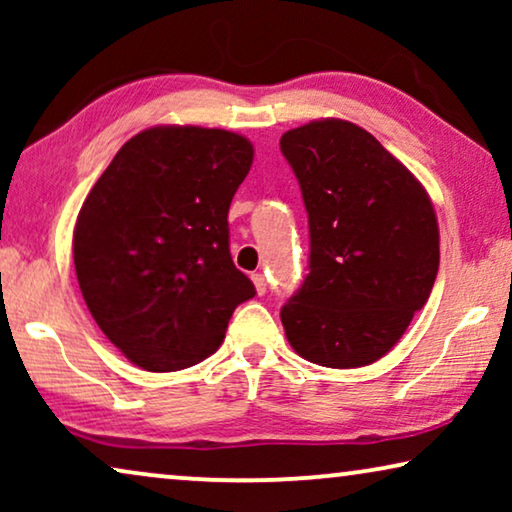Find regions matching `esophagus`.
Here are the masks:
<instances>
[{
  "label": "esophagus",
  "instance_id": "34e87169",
  "mask_svg": "<svg viewBox=\"0 0 512 512\" xmlns=\"http://www.w3.org/2000/svg\"><path fill=\"white\" fill-rule=\"evenodd\" d=\"M251 282H254L258 296H263V293L268 291V282H265L263 275H254V277H251Z\"/></svg>",
  "mask_w": 512,
  "mask_h": 512
}]
</instances>
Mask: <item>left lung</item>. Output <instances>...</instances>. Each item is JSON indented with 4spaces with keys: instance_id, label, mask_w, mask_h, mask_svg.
Wrapping results in <instances>:
<instances>
[{
    "instance_id": "obj_1",
    "label": "left lung",
    "mask_w": 512,
    "mask_h": 512,
    "mask_svg": "<svg viewBox=\"0 0 512 512\" xmlns=\"http://www.w3.org/2000/svg\"><path fill=\"white\" fill-rule=\"evenodd\" d=\"M310 221V275L282 307L291 347L326 368L375 363L401 340L438 275L429 193L368 130L321 118L284 132Z\"/></svg>"
}]
</instances>
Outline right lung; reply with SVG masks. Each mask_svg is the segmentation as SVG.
<instances>
[{"instance_id": "right-lung-1", "label": "right lung", "mask_w": 512, "mask_h": 512, "mask_svg": "<svg viewBox=\"0 0 512 512\" xmlns=\"http://www.w3.org/2000/svg\"><path fill=\"white\" fill-rule=\"evenodd\" d=\"M254 163L247 137L156 125L128 139L74 226V268L102 333L151 373L195 366L254 298L230 258L228 209Z\"/></svg>"}]
</instances>
